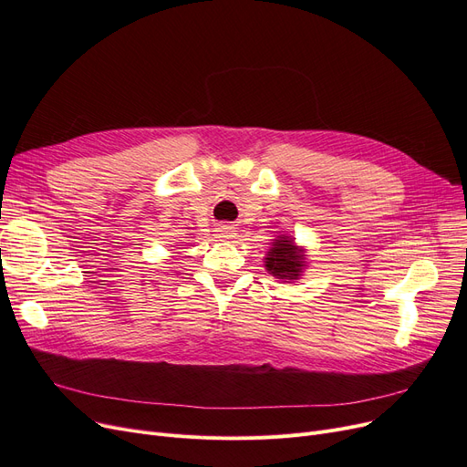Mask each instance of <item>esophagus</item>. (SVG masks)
<instances>
[{"instance_id":"obj_1","label":"esophagus","mask_w":467,"mask_h":467,"mask_svg":"<svg viewBox=\"0 0 467 467\" xmlns=\"http://www.w3.org/2000/svg\"><path fill=\"white\" fill-rule=\"evenodd\" d=\"M215 233L219 238H233L236 234L234 227H231V225H221V227H217Z\"/></svg>"}]
</instances>
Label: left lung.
I'll return each mask as SVG.
<instances>
[{
  "label": "left lung",
  "instance_id": "left-lung-1",
  "mask_svg": "<svg viewBox=\"0 0 467 467\" xmlns=\"http://www.w3.org/2000/svg\"><path fill=\"white\" fill-rule=\"evenodd\" d=\"M265 266L278 280H299V276H303V268L306 266V255L296 240L282 234L273 242V248L266 252Z\"/></svg>",
  "mask_w": 467,
  "mask_h": 467
}]
</instances>
